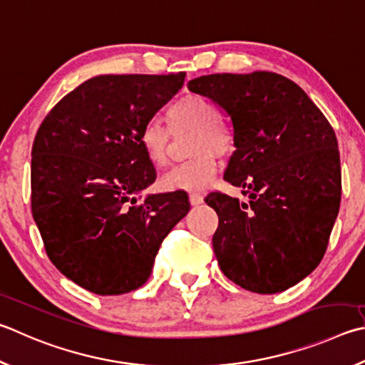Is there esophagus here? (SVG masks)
<instances>
[{
	"mask_svg": "<svg viewBox=\"0 0 365 365\" xmlns=\"http://www.w3.org/2000/svg\"><path fill=\"white\" fill-rule=\"evenodd\" d=\"M190 202H191V205L202 204V195L201 193H196V191H193V193H190Z\"/></svg>",
	"mask_w": 365,
	"mask_h": 365,
	"instance_id": "obj_1",
	"label": "esophagus"
}]
</instances>
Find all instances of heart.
I'll return each instance as SVG.
<instances>
[{"label":"heart","mask_w":365,"mask_h":365,"mask_svg":"<svg viewBox=\"0 0 365 365\" xmlns=\"http://www.w3.org/2000/svg\"><path fill=\"white\" fill-rule=\"evenodd\" d=\"M170 130L180 135L193 132L187 163L170 169L161 178L168 191L201 190L214 180L218 169L217 156H228L235 150L233 129L220 119V111L210 98L201 94H185L168 111ZM172 133L165 125L150 121L142 128L138 145L150 164L163 168L169 163Z\"/></svg>","instance_id":"1"}]
</instances>
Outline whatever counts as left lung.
Masks as SVG:
<instances>
[{
    "instance_id": "left-lung-1",
    "label": "left lung",
    "mask_w": 365,
    "mask_h": 365,
    "mask_svg": "<svg viewBox=\"0 0 365 365\" xmlns=\"http://www.w3.org/2000/svg\"><path fill=\"white\" fill-rule=\"evenodd\" d=\"M188 89L233 123L235 153L223 178L249 201L205 197L218 215L212 237L223 274L255 294L304 279L326 254L341 200L335 132L304 91L271 71L215 73Z\"/></svg>"
}]
</instances>
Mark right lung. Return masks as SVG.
Here are the masks:
<instances>
[{
    "label": "right lung",
    "mask_w": 365,
    "mask_h": 365,
    "mask_svg": "<svg viewBox=\"0 0 365 365\" xmlns=\"http://www.w3.org/2000/svg\"><path fill=\"white\" fill-rule=\"evenodd\" d=\"M187 73L91 78L52 108L31 148V212L46 254L97 295L142 287L169 231L188 214L182 190L140 193L156 180L142 128Z\"/></svg>",
    "instance_id": "right-lung-1"
}]
</instances>
